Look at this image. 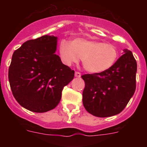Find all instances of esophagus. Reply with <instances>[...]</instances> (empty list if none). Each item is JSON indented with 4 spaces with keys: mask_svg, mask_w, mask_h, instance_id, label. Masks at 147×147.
I'll list each match as a JSON object with an SVG mask.
<instances>
[{
    "mask_svg": "<svg viewBox=\"0 0 147 147\" xmlns=\"http://www.w3.org/2000/svg\"><path fill=\"white\" fill-rule=\"evenodd\" d=\"M75 76H76V77H80V76H81V73L76 71V72H75Z\"/></svg>",
    "mask_w": 147,
    "mask_h": 147,
    "instance_id": "obj_1",
    "label": "esophagus"
}]
</instances>
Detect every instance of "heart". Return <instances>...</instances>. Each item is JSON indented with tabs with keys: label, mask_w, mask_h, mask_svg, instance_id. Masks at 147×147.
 <instances>
[{
	"label": "heart",
	"mask_w": 147,
	"mask_h": 147,
	"mask_svg": "<svg viewBox=\"0 0 147 147\" xmlns=\"http://www.w3.org/2000/svg\"><path fill=\"white\" fill-rule=\"evenodd\" d=\"M59 54L66 65L77 63L82 58L83 67L87 71L98 74L114 65L119 52L117 48L111 44L77 38L71 43L62 40L59 45Z\"/></svg>",
	"instance_id": "1"
}]
</instances>
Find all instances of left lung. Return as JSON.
I'll use <instances>...</instances> for the list:
<instances>
[{
	"mask_svg": "<svg viewBox=\"0 0 147 147\" xmlns=\"http://www.w3.org/2000/svg\"><path fill=\"white\" fill-rule=\"evenodd\" d=\"M107 71L82 76L85 87L82 102L85 110L96 117H110L120 113L136 88L137 62L130 51Z\"/></svg>",
	"mask_w": 147,
	"mask_h": 147,
	"instance_id": "1",
	"label": "left lung"
}]
</instances>
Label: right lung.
Returning a JSON list of instances; mask_svg holds the SVG:
<instances>
[{
    "instance_id": "right-lung-1",
    "label": "right lung",
    "mask_w": 147,
    "mask_h": 147,
    "mask_svg": "<svg viewBox=\"0 0 147 147\" xmlns=\"http://www.w3.org/2000/svg\"><path fill=\"white\" fill-rule=\"evenodd\" d=\"M57 37L44 35L25 42L13 53L9 68L12 94L22 107L45 113L59 103L62 91L74 77V71L62 62Z\"/></svg>"
}]
</instances>
